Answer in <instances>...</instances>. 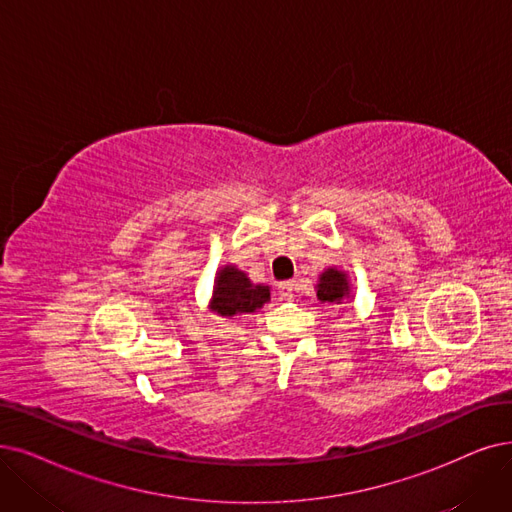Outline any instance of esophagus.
Wrapping results in <instances>:
<instances>
[{"label": "esophagus", "mask_w": 512, "mask_h": 512, "mask_svg": "<svg viewBox=\"0 0 512 512\" xmlns=\"http://www.w3.org/2000/svg\"><path fill=\"white\" fill-rule=\"evenodd\" d=\"M279 294L283 300H292L294 298V283L292 281L279 283Z\"/></svg>", "instance_id": "obj_1"}]
</instances>
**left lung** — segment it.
<instances>
[{
  "mask_svg": "<svg viewBox=\"0 0 512 512\" xmlns=\"http://www.w3.org/2000/svg\"><path fill=\"white\" fill-rule=\"evenodd\" d=\"M351 296V283L344 271L330 267L319 275L317 283V300L319 302H330V304H342Z\"/></svg>",
  "mask_w": 512,
  "mask_h": 512,
  "instance_id": "1",
  "label": "left lung"
}]
</instances>
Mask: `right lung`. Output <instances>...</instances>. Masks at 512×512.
I'll return each instance as SVG.
<instances>
[{
    "label": "right lung",
    "mask_w": 512,
    "mask_h": 512,
    "mask_svg": "<svg viewBox=\"0 0 512 512\" xmlns=\"http://www.w3.org/2000/svg\"><path fill=\"white\" fill-rule=\"evenodd\" d=\"M271 300V288L264 283H252L233 264H224L216 273L210 309L220 317L252 315Z\"/></svg>",
    "instance_id": "add662e5"
}]
</instances>
